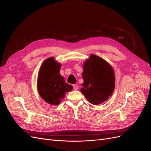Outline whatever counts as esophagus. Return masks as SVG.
Wrapping results in <instances>:
<instances>
[{"label":"esophagus","mask_w":151,"mask_h":151,"mask_svg":"<svg viewBox=\"0 0 151 151\" xmlns=\"http://www.w3.org/2000/svg\"><path fill=\"white\" fill-rule=\"evenodd\" d=\"M73 88H74V90H77L78 89V86L77 84H74L73 85Z\"/></svg>","instance_id":"obj_1"}]
</instances>
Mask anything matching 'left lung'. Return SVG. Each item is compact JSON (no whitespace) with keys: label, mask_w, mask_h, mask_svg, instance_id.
<instances>
[{"label":"left lung","mask_w":151,"mask_h":151,"mask_svg":"<svg viewBox=\"0 0 151 151\" xmlns=\"http://www.w3.org/2000/svg\"><path fill=\"white\" fill-rule=\"evenodd\" d=\"M83 79L81 91L94 105L108 100L115 89V76L112 67L94 54L84 63Z\"/></svg>","instance_id":"obj_1"}]
</instances>
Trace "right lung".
I'll list each match as a JSON object with an SVG mask.
<instances>
[{
	"instance_id": "1",
	"label": "right lung",
	"mask_w": 151,
	"mask_h": 151,
	"mask_svg": "<svg viewBox=\"0 0 151 151\" xmlns=\"http://www.w3.org/2000/svg\"><path fill=\"white\" fill-rule=\"evenodd\" d=\"M60 63L55 60L53 57H50L43 62L39 70L38 93L45 101L52 105H58L65 94L73 89L60 75Z\"/></svg>"
}]
</instances>
